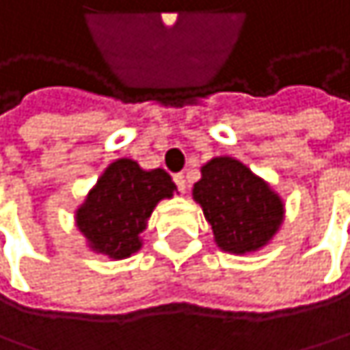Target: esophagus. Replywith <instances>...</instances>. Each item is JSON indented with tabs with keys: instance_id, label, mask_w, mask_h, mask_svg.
Here are the masks:
<instances>
[{
	"instance_id": "esophagus-1",
	"label": "esophagus",
	"mask_w": 350,
	"mask_h": 350,
	"mask_svg": "<svg viewBox=\"0 0 350 350\" xmlns=\"http://www.w3.org/2000/svg\"><path fill=\"white\" fill-rule=\"evenodd\" d=\"M174 183H176V187H178L180 193H187L189 185H187V176H185V174H174Z\"/></svg>"
}]
</instances>
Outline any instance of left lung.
I'll list each match as a JSON object with an SVG mask.
<instances>
[{
	"label": "left lung",
	"mask_w": 350,
	"mask_h": 350,
	"mask_svg": "<svg viewBox=\"0 0 350 350\" xmlns=\"http://www.w3.org/2000/svg\"><path fill=\"white\" fill-rule=\"evenodd\" d=\"M193 199L203 207L215 244L230 254L265 248L285 219L281 197L236 157H213L201 167Z\"/></svg>",
	"instance_id": "left-lung-1"
}]
</instances>
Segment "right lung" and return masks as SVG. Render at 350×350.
<instances>
[{
    "instance_id": "right-lung-1",
    "label": "right lung",
    "mask_w": 350,
    "mask_h": 350,
    "mask_svg": "<svg viewBox=\"0 0 350 350\" xmlns=\"http://www.w3.org/2000/svg\"><path fill=\"white\" fill-rule=\"evenodd\" d=\"M176 185L161 167L143 170L135 159L112 161L75 211V226L88 246L112 260L133 256L141 248L155 205L172 199Z\"/></svg>"
}]
</instances>
